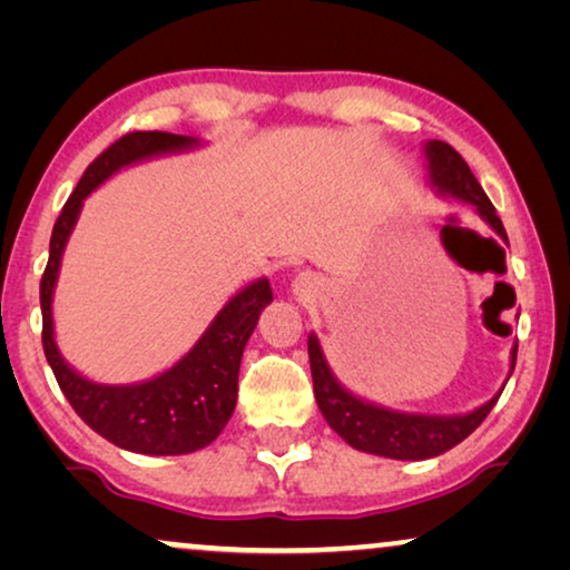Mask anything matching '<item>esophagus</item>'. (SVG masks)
I'll return each mask as SVG.
<instances>
[{"label": "esophagus", "mask_w": 570, "mask_h": 570, "mask_svg": "<svg viewBox=\"0 0 570 570\" xmlns=\"http://www.w3.org/2000/svg\"><path fill=\"white\" fill-rule=\"evenodd\" d=\"M291 287H293V293L298 295L301 301H308V298H314V295L318 293V287H322V279H318L314 272H298V275L293 277Z\"/></svg>", "instance_id": "obj_1"}]
</instances>
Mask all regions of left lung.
<instances>
[{
	"mask_svg": "<svg viewBox=\"0 0 570 570\" xmlns=\"http://www.w3.org/2000/svg\"><path fill=\"white\" fill-rule=\"evenodd\" d=\"M425 155V176L428 186L439 197L456 199L462 205L474 207L482 220L509 244L501 217L495 215L493 202L482 191L478 178L466 166L462 155L454 147L441 142V139H428L423 142ZM517 347H511V371L517 365ZM308 361L311 376H314V396L318 410L330 428L342 435L350 446L365 454H376L386 459H400V462H420V459L439 456L443 451L454 449L462 443L488 412L495 407V396H490L485 404L474 407L462 415H423V412H402L384 407V404L368 402L363 396L350 392L342 381L334 376L330 361H326L322 342L314 332L308 334ZM509 371V379H511ZM505 386V384H503Z\"/></svg>",
	"mask_w": 570,
	"mask_h": 570,
	"instance_id": "obj_1",
	"label": "left lung"
}]
</instances>
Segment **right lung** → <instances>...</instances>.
<instances>
[{"label": "right lung", "mask_w": 570, "mask_h": 570, "mask_svg": "<svg viewBox=\"0 0 570 570\" xmlns=\"http://www.w3.org/2000/svg\"><path fill=\"white\" fill-rule=\"evenodd\" d=\"M197 137L168 131H131L116 139L85 170L80 184L67 199L49 244V264L41 279L43 353L59 389L77 415L114 446L147 456L191 454L213 443L236 410L240 355L252 337L262 311L272 303L267 277L254 279L228 298L217 316L194 342L189 353L170 368L135 384H100L82 376L59 353L53 334V291L61 269L67 240L80 220L85 199L124 168L163 158V155L197 150Z\"/></svg>", "instance_id": "right-lung-1"}]
</instances>
